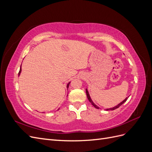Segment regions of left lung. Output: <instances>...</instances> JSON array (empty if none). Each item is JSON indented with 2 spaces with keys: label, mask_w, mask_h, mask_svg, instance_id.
Listing matches in <instances>:
<instances>
[{
  "label": "left lung",
  "mask_w": 152,
  "mask_h": 152,
  "mask_svg": "<svg viewBox=\"0 0 152 152\" xmlns=\"http://www.w3.org/2000/svg\"><path fill=\"white\" fill-rule=\"evenodd\" d=\"M86 94H87V99H89V102H91V103L93 104L94 107L96 108H98V109H99V107H98L97 106H96L93 102V101L91 100V98H90V96H89V93H88V91H87V90L86 89ZM127 98H126L125 99H124L123 102H122L121 103H119L118 105H117L116 107H114L113 108H109V109H107V110L108 111V110H115V109H117V108H118L119 107H121V106L123 104V103H125L126 101H127Z\"/></svg>",
  "instance_id": "1"
}]
</instances>
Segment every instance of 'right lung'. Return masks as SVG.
I'll return each instance as SVG.
<instances>
[{"label": "right lung", "instance_id": "right-lung-1", "mask_svg": "<svg viewBox=\"0 0 152 152\" xmlns=\"http://www.w3.org/2000/svg\"><path fill=\"white\" fill-rule=\"evenodd\" d=\"M21 68H20V72H19V73H18V75H20V73H21ZM70 82H69V83L67 84V88H68V86H69V84H70Z\"/></svg>", "mask_w": 152, "mask_h": 152}]
</instances>
